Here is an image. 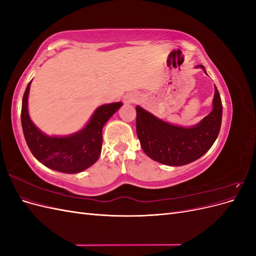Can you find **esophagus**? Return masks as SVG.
Instances as JSON below:
<instances>
[{
	"label": "esophagus",
	"instance_id": "1",
	"mask_svg": "<svg viewBox=\"0 0 256 256\" xmlns=\"http://www.w3.org/2000/svg\"><path fill=\"white\" fill-rule=\"evenodd\" d=\"M136 102V97L134 96V95H132V96H129V97H127L126 98V102Z\"/></svg>",
	"mask_w": 256,
	"mask_h": 256
}]
</instances>
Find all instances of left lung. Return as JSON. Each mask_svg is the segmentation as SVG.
<instances>
[{"instance_id":"obj_1","label":"left lung","mask_w":256,"mask_h":256,"mask_svg":"<svg viewBox=\"0 0 256 256\" xmlns=\"http://www.w3.org/2000/svg\"><path fill=\"white\" fill-rule=\"evenodd\" d=\"M196 68L203 69V65ZM136 134L142 150L159 164L180 166L191 164L206 154L218 138L222 122V102L214 85L212 110L191 127L166 122L136 106Z\"/></svg>"}]
</instances>
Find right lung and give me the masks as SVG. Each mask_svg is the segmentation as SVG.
I'll list each match as a JSON object with an SVG mask.
<instances>
[{
    "label": "right lung",
    "instance_id": "1",
    "mask_svg": "<svg viewBox=\"0 0 256 256\" xmlns=\"http://www.w3.org/2000/svg\"><path fill=\"white\" fill-rule=\"evenodd\" d=\"M30 82L22 98L21 124L33 156L47 168L67 174L80 173L92 166L102 152V128L122 104L113 102L98 106L86 125L74 134L63 136H48L36 127L28 115Z\"/></svg>",
    "mask_w": 256,
    "mask_h": 256
}]
</instances>
